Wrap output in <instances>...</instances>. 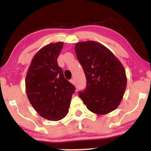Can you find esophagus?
<instances>
[{"label":"esophagus","mask_w":151,"mask_h":151,"mask_svg":"<svg viewBox=\"0 0 151 151\" xmlns=\"http://www.w3.org/2000/svg\"><path fill=\"white\" fill-rule=\"evenodd\" d=\"M70 82H71V83L73 84V85H75V84H76V83H75V81H74V80H73V79H72V80H70Z\"/></svg>","instance_id":"esophagus-1"}]
</instances>
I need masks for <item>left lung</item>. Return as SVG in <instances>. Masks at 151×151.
<instances>
[{
	"instance_id": "8db88e82",
	"label": "left lung",
	"mask_w": 151,
	"mask_h": 151,
	"mask_svg": "<svg viewBox=\"0 0 151 151\" xmlns=\"http://www.w3.org/2000/svg\"><path fill=\"white\" fill-rule=\"evenodd\" d=\"M75 51L86 78V88L79 92V97L96 114L114 111L127 88L122 64L108 48L96 41L76 43Z\"/></svg>"
}]
</instances>
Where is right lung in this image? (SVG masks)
I'll return each mask as SVG.
<instances>
[{
    "label": "right lung",
    "mask_w": 151,
    "mask_h": 151,
    "mask_svg": "<svg viewBox=\"0 0 151 151\" xmlns=\"http://www.w3.org/2000/svg\"><path fill=\"white\" fill-rule=\"evenodd\" d=\"M63 47V42H58L41 48L33 58L25 78L31 104L41 117L51 121L67 115L76 89L58 65Z\"/></svg>",
    "instance_id": "obj_1"
}]
</instances>
